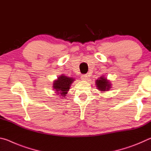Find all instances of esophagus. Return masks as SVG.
Segmentation results:
<instances>
[{
	"instance_id": "esophagus-1",
	"label": "esophagus",
	"mask_w": 151,
	"mask_h": 151,
	"mask_svg": "<svg viewBox=\"0 0 151 151\" xmlns=\"http://www.w3.org/2000/svg\"><path fill=\"white\" fill-rule=\"evenodd\" d=\"M87 77H88L87 75H82L81 76L82 80H84V81L86 80V79H87Z\"/></svg>"
}]
</instances>
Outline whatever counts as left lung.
<instances>
[{
	"instance_id": "8db88e82",
	"label": "left lung",
	"mask_w": 151,
	"mask_h": 151,
	"mask_svg": "<svg viewBox=\"0 0 151 151\" xmlns=\"http://www.w3.org/2000/svg\"><path fill=\"white\" fill-rule=\"evenodd\" d=\"M96 85L99 91H108L111 86V83L104 77H101L96 81Z\"/></svg>"
}]
</instances>
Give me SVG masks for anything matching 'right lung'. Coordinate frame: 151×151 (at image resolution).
Segmentation results:
<instances>
[{"mask_svg":"<svg viewBox=\"0 0 151 151\" xmlns=\"http://www.w3.org/2000/svg\"><path fill=\"white\" fill-rule=\"evenodd\" d=\"M73 81L72 78L61 75L58 78V80L55 81V83H53V88H55L56 91L60 92L61 95L65 96Z\"/></svg>","mask_w":151,"mask_h":151,"instance_id":"add662e5","label":"right lung"}]
</instances>
